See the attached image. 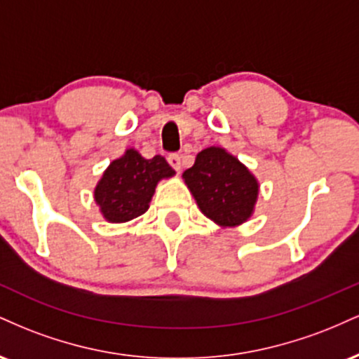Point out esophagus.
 <instances>
[{
    "instance_id": "34e87169",
    "label": "esophagus",
    "mask_w": 359,
    "mask_h": 359,
    "mask_svg": "<svg viewBox=\"0 0 359 359\" xmlns=\"http://www.w3.org/2000/svg\"><path fill=\"white\" fill-rule=\"evenodd\" d=\"M167 160L175 172H180V168H182V160H180V155L172 154V155H168Z\"/></svg>"
}]
</instances>
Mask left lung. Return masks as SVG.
Returning a JSON list of instances; mask_svg holds the SVG:
<instances>
[{
  "mask_svg": "<svg viewBox=\"0 0 359 359\" xmlns=\"http://www.w3.org/2000/svg\"><path fill=\"white\" fill-rule=\"evenodd\" d=\"M182 179L201 212L221 228H236L253 216L259 192L257 177L224 148L199 151Z\"/></svg>",
  "mask_w": 359,
  "mask_h": 359,
  "instance_id": "obj_1",
  "label": "left lung"
}]
</instances>
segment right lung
<instances>
[{
	"label": "right lung",
	"instance_id": "right-lung-1",
	"mask_svg": "<svg viewBox=\"0 0 359 359\" xmlns=\"http://www.w3.org/2000/svg\"><path fill=\"white\" fill-rule=\"evenodd\" d=\"M174 175V168L163 156L145 158L135 148H126L102 172L94 187V201L108 222H128L148 211L160 180Z\"/></svg>",
	"mask_w": 359,
	"mask_h": 359
}]
</instances>
